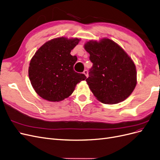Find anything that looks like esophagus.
Listing matches in <instances>:
<instances>
[{"instance_id": "34e87169", "label": "esophagus", "mask_w": 160, "mask_h": 160, "mask_svg": "<svg viewBox=\"0 0 160 160\" xmlns=\"http://www.w3.org/2000/svg\"><path fill=\"white\" fill-rule=\"evenodd\" d=\"M83 74H84L87 77H88V70H85V71H83Z\"/></svg>"}]
</instances>
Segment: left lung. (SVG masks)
<instances>
[{
	"instance_id": "left-lung-1",
	"label": "left lung",
	"mask_w": 160,
	"mask_h": 160,
	"mask_svg": "<svg viewBox=\"0 0 160 160\" xmlns=\"http://www.w3.org/2000/svg\"><path fill=\"white\" fill-rule=\"evenodd\" d=\"M84 48L93 62L86 81L96 99L105 104L126 99L137 84L136 67L132 58L108 38L89 41Z\"/></svg>"
}]
</instances>
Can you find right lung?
I'll list each match as a JSON object with an SVG mask.
<instances>
[{
  "mask_svg": "<svg viewBox=\"0 0 160 160\" xmlns=\"http://www.w3.org/2000/svg\"><path fill=\"white\" fill-rule=\"evenodd\" d=\"M80 40L64 37L53 38L43 44L32 57L28 77L34 90L42 99L52 102L62 101L86 79L84 74L74 71L77 58L70 54Z\"/></svg>",
  "mask_w": 160,
  "mask_h": 160,
  "instance_id": "obj_1",
  "label": "right lung"
}]
</instances>
